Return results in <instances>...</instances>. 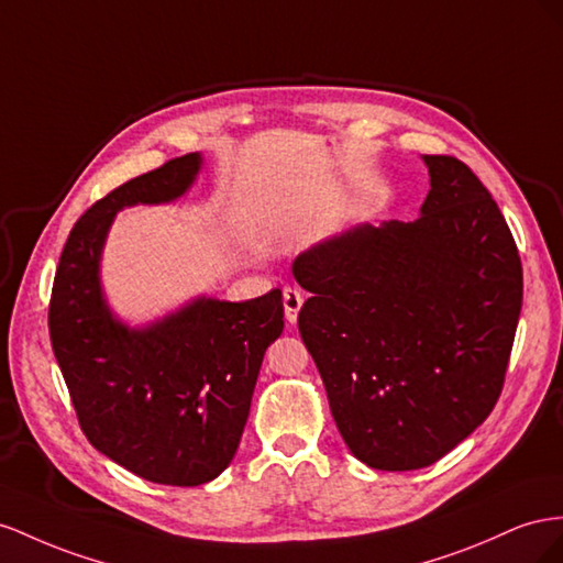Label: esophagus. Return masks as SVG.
<instances>
[{
	"instance_id": "esophagus-1",
	"label": "esophagus",
	"mask_w": 563,
	"mask_h": 563,
	"mask_svg": "<svg viewBox=\"0 0 563 563\" xmlns=\"http://www.w3.org/2000/svg\"><path fill=\"white\" fill-rule=\"evenodd\" d=\"M301 303H303L301 290H297V287H285V290H283V307H285L287 323H297Z\"/></svg>"
}]
</instances>
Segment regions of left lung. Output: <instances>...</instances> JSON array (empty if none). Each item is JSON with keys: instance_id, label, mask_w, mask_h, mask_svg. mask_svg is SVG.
<instances>
[{"instance_id": "1", "label": "left lung", "mask_w": 563, "mask_h": 563, "mask_svg": "<svg viewBox=\"0 0 563 563\" xmlns=\"http://www.w3.org/2000/svg\"><path fill=\"white\" fill-rule=\"evenodd\" d=\"M422 159L420 217L358 223L292 264L336 429L382 472L429 467L486 420L523 299L519 250L486 186L457 157Z\"/></svg>"}]
</instances>
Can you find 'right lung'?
Returning <instances> with one entry per match:
<instances>
[{
	"label": "right lung",
	"mask_w": 563,
	"mask_h": 563,
	"mask_svg": "<svg viewBox=\"0 0 563 563\" xmlns=\"http://www.w3.org/2000/svg\"><path fill=\"white\" fill-rule=\"evenodd\" d=\"M200 153L110 190L77 219L56 268L49 334L79 427L96 451L163 486H200L229 467L256 377L283 332V295L250 301L198 297L146 328L112 316L101 252L124 207L181 198Z\"/></svg>",
	"instance_id": "obj_1"
}]
</instances>
